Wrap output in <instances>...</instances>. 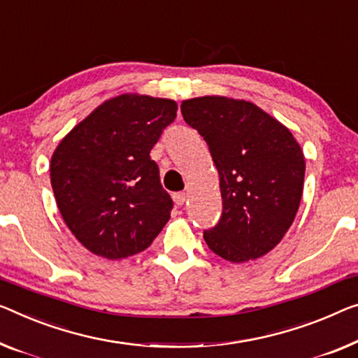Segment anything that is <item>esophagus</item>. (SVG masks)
Returning a JSON list of instances; mask_svg holds the SVG:
<instances>
[{
  "instance_id": "esophagus-1",
  "label": "esophagus",
  "mask_w": 358,
  "mask_h": 358,
  "mask_svg": "<svg viewBox=\"0 0 358 358\" xmlns=\"http://www.w3.org/2000/svg\"><path fill=\"white\" fill-rule=\"evenodd\" d=\"M186 201V194L185 193H173V202L177 204L178 207H181L185 204Z\"/></svg>"
}]
</instances>
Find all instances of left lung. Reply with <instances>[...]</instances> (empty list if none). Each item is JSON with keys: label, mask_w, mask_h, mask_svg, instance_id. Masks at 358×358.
I'll return each mask as SVG.
<instances>
[{"label": "left lung", "mask_w": 358, "mask_h": 358, "mask_svg": "<svg viewBox=\"0 0 358 358\" xmlns=\"http://www.w3.org/2000/svg\"><path fill=\"white\" fill-rule=\"evenodd\" d=\"M181 114L209 146L220 177L222 215L204 231L207 246L234 264L270 252L301 204L306 161L292 133L248 101L204 96Z\"/></svg>", "instance_id": "obj_1"}]
</instances>
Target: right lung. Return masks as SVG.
Here are the masks:
<instances>
[{
  "mask_svg": "<svg viewBox=\"0 0 358 358\" xmlns=\"http://www.w3.org/2000/svg\"><path fill=\"white\" fill-rule=\"evenodd\" d=\"M177 117L172 99L122 94L106 101L59 143L51 185L59 212L80 243L119 260L148 249L173 201L149 152Z\"/></svg>",
  "mask_w": 358,
  "mask_h": 358,
  "instance_id": "right-lung-1",
  "label": "right lung"
}]
</instances>
